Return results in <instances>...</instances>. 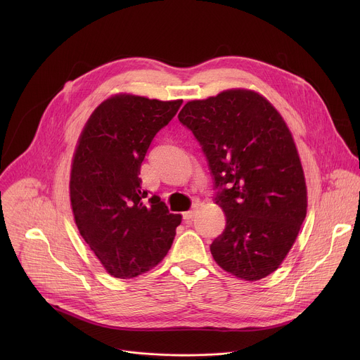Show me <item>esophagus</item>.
I'll list each match as a JSON object with an SVG mask.
<instances>
[{"label":"esophagus","instance_id":"34e87169","mask_svg":"<svg viewBox=\"0 0 360 360\" xmlns=\"http://www.w3.org/2000/svg\"><path fill=\"white\" fill-rule=\"evenodd\" d=\"M198 210H199V203H195L191 211L184 212V219H185V221H191V219H193V218H195V215H196V212H198Z\"/></svg>","mask_w":360,"mask_h":360}]
</instances>
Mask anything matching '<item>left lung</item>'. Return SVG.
Here are the masks:
<instances>
[{
	"instance_id": "1",
	"label": "left lung",
	"mask_w": 360,
	"mask_h": 360,
	"mask_svg": "<svg viewBox=\"0 0 360 360\" xmlns=\"http://www.w3.org/2000/svg\"><path fill=\"white\" fill-rule=\"evenodd\" d=\"M178 118L202 146L215 203L226 217L211 245L215 262L245 281L271 275L295 243L307 208L302 164L283 118L248 89L189 101Z\"/></svg>"
}]
</instances>
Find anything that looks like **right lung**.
<instances>
[{
	"label": "right lung",
	"instance_id": "right-lung-1",
	"mask_svg": "<svg viewBox=\"0 0 360 360\" xmlns=\"http://www.w3.org/2000/svg\"><path fill=\"white\" fill-rule=\"evenodd\" d=\"M181 105L182 99L114 95L96 107L78 139L70 179L74 219L115 278H135L158 265L181 224L160 196L148 198L139 178L153 136Z\"/></svg>",
	"mask_w": 360,
	"mask_h": 360
}]
</instances>
